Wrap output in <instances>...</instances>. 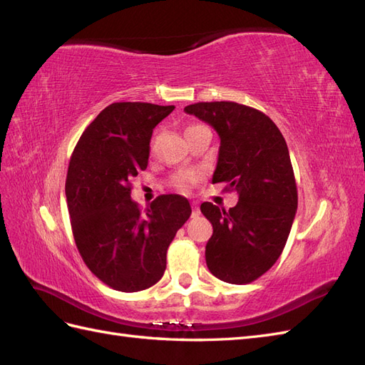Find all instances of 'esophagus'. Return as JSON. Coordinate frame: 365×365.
Returning a JSON list of instances; mask_svg holds the SVG:
<instances>
[{
	"mask_svg": "<svg viewBox=\"0 0 365 365\" xmlns=\"http://www.w3.org/2000/svg\"><path fill=\"white\" fill-rule=\"evenodd\" d=\"M192 210H193V212H192V216H193V217H196V216H200V215H201L200 205H197L196 202H192Z\"/></svg>",
	"mask_w": 365,
	"mask_h": 365,
	"instance_id": "34e87169",
	"label": "esophagus"
}]
</instances>
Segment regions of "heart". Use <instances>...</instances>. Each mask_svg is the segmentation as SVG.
<instances>
[{
    "label": "heart",
    "instance_id": "obj_1",
    "mask_svg": "<svg viewBox=\"0 0 365 365\" xmlns=\"http://www.w3.org/2000/svg\"><path fill=\"white\" fill-rule=\"evenodd\" d=\"M192 128H195V126H192ZM187 129H190V128H187ZM197 178H200V173L195 170H181V172H176L172 176V185L176 187L178 190L185 192V190H189L190 187L197 181Z\"/></svg>",
    "mask_w": 365,
    "mask_h": 365
}]
</instances>
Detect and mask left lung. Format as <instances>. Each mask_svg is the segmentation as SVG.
Returning <instances> with one entry per match:
<instances>
[{"label": "left lung", "mask_w": 365, "mask_h": 365, "mask_svg": "<svg viewBox=\"0 0 365 365\" xmlns=\"http://www.w3.org/2000/svg\"><path fill=\"white\" fill-rule=\"evenodd\" d=\"M213 126L220 138L213 184L239 195L236 207L202 202L212 222L207 267L219 280L247 284L277 262L294 222L298 195L289 150L280 129L259 109L236 102H200L184 108Z\"/></svg>", "instance_id": "obj_1"}]
</instances>
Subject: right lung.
<instances>
[{"label": "right lung", "instance_id": "add662e5", "mask_svg": "<svg viewBox=\"0 0 365 365\" xmlns=\"http://www.w3.org/2000/svg\"><path fill=\"white\" fill-rule=\"evenodd\" d=\"M175 109L143 102L106 106L77 141L65 196L76 247L109 288L137 292L155 284L165 254L192 207L184 196L160 195L141 212L132 178L148 168L153 128Z\"/></svg>", "mask_w": 365, "mask_h": 365}]
</instances>
